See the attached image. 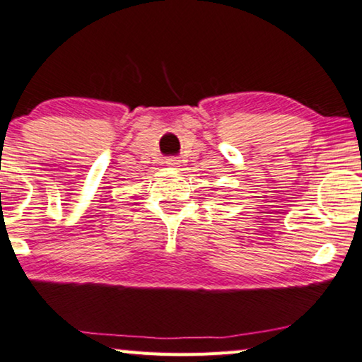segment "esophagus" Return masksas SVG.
<instances>
[{
  "label": "esophagus",
  "mask_w": 362,
  "mask_h": 362,
  "mask_svg": "<svg viewBox=\"0 0 362 362\" xmlns=\"http://www.w3.org/2000/svg\"><path fill=\"white\" fill-rule=\"evenodd\" d=\"M163 163L166 166H170V168H177V166H180V160H177V158H166Z\"/></svg>",
  "instance_id": "34e87169"
}]
</instances>
